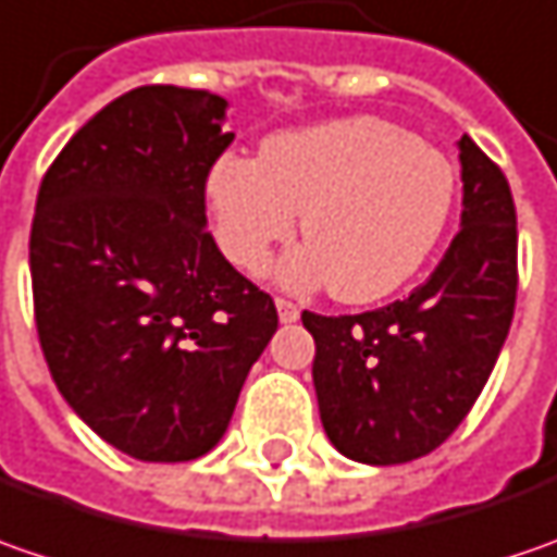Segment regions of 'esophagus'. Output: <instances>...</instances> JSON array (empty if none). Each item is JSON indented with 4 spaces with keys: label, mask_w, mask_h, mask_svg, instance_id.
<instances>
[{
    "label": "esophagus",
    "mask_w": 557,
    "mask_h": 557,
    "mask_svg": "<svg viewBox=\"0 0 557 557\" xmlns=\"http://www.w3.org/2000/svg\"><path fill=\"white\" fill-rule=\"evenodd\" d=\"M277 314L283 324H296L299 321V305H293L289 299H277Z\"/></svg>",
    "instance_id": "obj_1"
}]
</instances>
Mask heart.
Instances as JSON below:
<instances>
[{"instance_id":"obj_1","label":"heart","mask_w":557,"mask_h":557,"mask_svg":"<svg viewBox=\"0 0 557 557\" xmlns=\"http://www.w3.org/2000/svg\"><path fill=\"white\" fill-rule=\"evenodd\" d=\"M221 252L246 274L296 233L308 246L280 264V283H330L339 302L386 299L418 274L446 231L455 168L396 124L358 114L268 136L258 161L224 156L208 174Z\"/></svg>"}]
</instances>
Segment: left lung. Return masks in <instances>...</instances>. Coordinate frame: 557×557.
Returning a JSON list of instances; mask_svg holds the SVG:
<instances>
[{"instance_id": "obj_1", "label": "left lung", "mask_w": 557, "mask_h": 557, "mask_svg": "<svg viewBox=\"0 0 557 557\" xmlns=\"http://www.w3.org/2000/svg\"><path fill=\"white\" fill-rule=\"evenodd\" d=\"M461 231L408 299L324 318L314 336V393L330 443L361 465H405L443 446L496 368L518 299V214L505 174L458 139Z\"/></svg>"}]
</instances>
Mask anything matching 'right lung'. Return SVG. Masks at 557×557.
Here are the masks:
<instances>
[{
    "mask_svg": "<svg viewBox=\"0 0 557 557\" xmlns=\"http://www.w3.org/2000/svg\"><path fill=\"white\" fill-rule=\"evenodd\" d=\"M208 89L139 86L92 114L39 183L34 314L81 421L139 461L221 443L277 308L206 231V181L233 143Z\"/></svg>",
    "mask_w": 557,
    "mask_h": 557,
    "instance_id": "1",
    "label": "right lung"
}]
</instances>
